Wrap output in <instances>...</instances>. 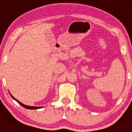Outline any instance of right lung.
Here are the masks:
<instances>
[{
	"label": "right lung",
	"mask_w": 132,
	"mask_h": 132,
	"mask_svg": "<svg viewBox=\"0 0 132 132\" xmlns=\"http://www.w3.org/2000/svg\"><path fill=\"white\" fill-rule=\"evenodd\" d=\"M10 95H11V97H12L13 98V99H15V101H16V102H17L18 103H19V104H20V105H22V107H25V108L27 109H40V108H42V107H32V106H28V105H24V104H23L22 103H21L20 102H19V101H18V100H16V99H15V98H14V97H13L12 95L11 94H10Z\"/></svg>",
	"instance_id": "1"
}]
</instances>
